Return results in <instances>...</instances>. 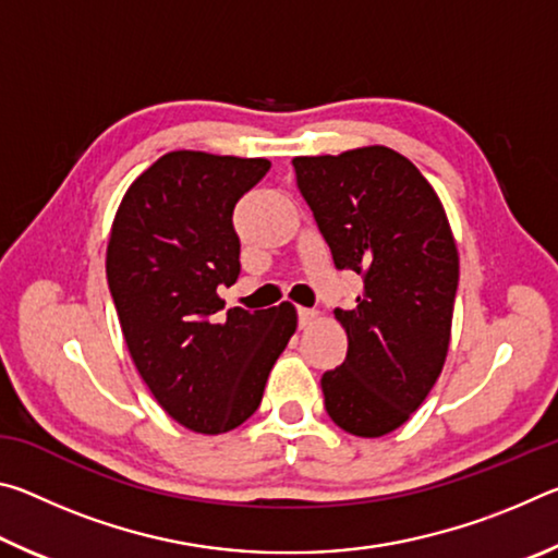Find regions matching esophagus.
<instances>
[{
  "label": "esophagus",
  "instance_id": "1",
  "mask_svg": "<svg viewBox=\"0 0 558 558\" xmlns=\"http://www.w3.org/2000/svg\"><path fill=\"white\" fill-rule=\"evenodd\" d=\"M300 315V327H310L317 319V310H310V307H300L298 310Z\"/></svg>",
  "mask_w": 558,
  "mask_h": 558
}]
</instances>
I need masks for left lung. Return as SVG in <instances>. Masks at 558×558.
<instances>
[{
  "instance_id": "obj_1",
  "label": "left lung",
  "mask_w": 558,
  "mask_h": 558,
  "mask_svg": "<svg viewBox=\"0 0 558 558\" xmlns=\"http://www.w3.org/2000/svg\"><path fill=\"white\" fill-rule=\"evenodd\" d=\"M300 194L339 270L364 278L354 310H335L347 359L323 376L339 428L381 438L426 401L450 344L460 276L450 221L411 159L369 145L295 157Z\"/></svg>"
}]
</instances>
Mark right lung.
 I'll list each match as a JSON object with an SVG mask.
<instances>
[{
  "label": "right lung",
  "mask_w": 558,
  "mask_h": 558,
  "mask_svg": "<svg viewBox=\"0 0 558 558\" xmlns=\"http://www.w3.org/2000/svg\"><path fill=\"white\" fill-rule=\"evenodd\" d=\"M263 157L174 149L128 186L110 226L106 272L135 362L177 423L219 436L248 421L298 329V310L231 307L216 288L241 272L233 206L258 184Z\"/></svg>",
  "instance_id": "right-lung-1"
}]
</instances>
